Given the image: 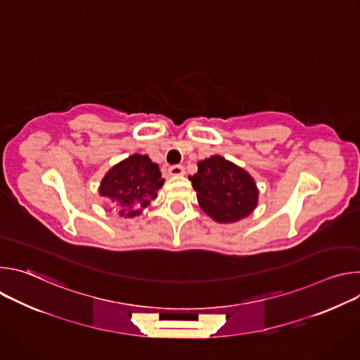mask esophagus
I'll return each mask as SVG.
<instances>
[{"instance_id": "obj_1", "label": "esophagus", "mask_w": 360, "mask_h": 360, "mask_svg": "<svg viewBox=\"0 0 360 360\" xmlns=\"http://www.w3.org/2000/svg\"><path fill=\"white\" fill-rule=\"evenodd\" d=\"M168 171L172 176H181L185 174V168L182 165H172V167H169Z\"/></svg>"}]
</instances>
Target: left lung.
<instances>
[{"label":"left lung","instance_id":"1","mask_svg":"<svg viewBox=\"0 0 360 360\" xmlns=\"http://www.w3.org/2000/svg\"><path fill=\"white\" fill-rule=\"evenodd\" d=\"M189 179L202 211L219 224L248 217L258 203L253 178L219 155L200 161L198 172Z\"/></svg>","mask_w":360,"mask_h":360}]
</instances>
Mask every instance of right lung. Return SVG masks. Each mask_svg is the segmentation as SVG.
Masks as SVG:
<instances>
[{
    "label": "right lung",
    "mask_w": 360,
    "mask_h": 360,
    "mask_svg": "<svg viewBox=\"0 0 360 360\" xmlns=\"http://www.w3.org/2000/svg\"><path fill=\"white\" fill-rule=\"evenodd\" d=\"M164 185L161 171L146 155H131L115 165L101 182L99 192L112 202V208L122 217L139 215L158 189Z\"/></svg>",
    "instance_id": "add662e5"
}]
</instances>
